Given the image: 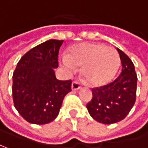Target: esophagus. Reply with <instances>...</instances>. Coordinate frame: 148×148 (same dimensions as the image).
<instances>
[{
  "instance_id": "34e87169",
  "label": "esophagus",
  "mask_w": 148,
  "mask_h": 148,
  "mask_svg": "<svg viewBox=\"0 0 148 148\" xmlns=\"http://www.w3.org/2000/svg\"><path fill=\"white\" fill-rule=\"evenodd\" d=\"M81 88V86H80V84H79V83L77 82V81H74V82L72 83V84H71V89H72V90H79Z\"/></svg>"
}]
</instances>
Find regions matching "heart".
Segmentation results:
<instances>
[{"mask_svg": "<svg viewBox=\"0 0 148 148\" xmlns=\"http://www.w3.org/2000/svg\"><path fill=\"white\" fill-rule=\"evenodd\" d=\"M60 62L69 73H73L77 67H82V75L89 84L100 87L110 82L116 74L120 56L114 48L83 42L70 48L69 55H62Z\"/></svg>", "mask_w": 148, "mask_h": 148, "instance_id": "heart-1", "label": "heart"}]
</instances>
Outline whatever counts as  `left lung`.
<instances>
[{
  "instance_id": "obj_1",
  "label": "left lung",
  "mask_w": 148,
  "mask_h": 148,
  "mask_svg": "<svg viewBox=\"0 0 148 148\" xmlns=\"http://www.w3.org/2000/svg\"><path fill=\"white\" fill-rule=\"evenodd\" d=\"M122 70L114 81L92 90L93 98L86 107L94 120L102 124L121 121L128 115L136 101L137 77L129 57L117 48Z\"/></svg>"
}]
</instances>
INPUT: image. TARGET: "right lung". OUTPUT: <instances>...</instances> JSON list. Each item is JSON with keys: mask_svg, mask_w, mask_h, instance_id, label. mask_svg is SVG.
Here are the masks:
<instances>
[{"mask_svg": "<svg viewBox=\"0 0 148 148\" xmlns=\"http://www.w3.org/2000/svg\"><path fill=\"white\" fill-rule=\"evenodd\" d=\"M64 40L51 39L32 48L18 62L12 76L14 106L27 121L43 125L58 116L71 80L57 79L58 55Z\"/></svg>", "mask_w": 148, "mask_h": 148, "instance_id": "add662e5", "label": "right lung"}]
</instances>
